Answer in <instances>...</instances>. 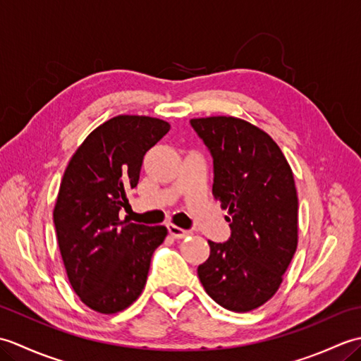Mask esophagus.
Returning a JSON list of instances; mask_svg holds the SVG:
<instances>
[{"label":"esophagus","mask_w":361,"mask_h":361,"mask_svg":"<svg viewBox=\"0 0 361 361\" xmlns=\"http://www.w3.org/2000/svg\"><path fill=\"white\" fill-rule=\"evenodd\" d=\"M167 229H169V233H171V235L175 237V239H185V237H189L190 234H192V231H189V229H183L173 224H169Z\"/></svg>","instance_id":"34e87169"}]
</instances>
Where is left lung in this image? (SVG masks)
Returning a JSON list of instances; mask_svg holds the SVG:
<instances>
[{
    "instance_id": "8db88e82",
    "label": "left lung",
    "mask_w": 361,
    "mask_h": 361,
    "mask_svg": "<svg viewBox=\"0 0 361 361\" xmlns=\"http://www.w3.org/2000/svg\"><path fill=\"white\" fill-rule=\"evenodd\" d=\"M214 159L212 195L228 209L231 237L208 240L198 278L214 301L250 312L278 291L298 247V195L291 167L264 130L233 116L190 119Z\"/></svg>"
}]
</instances>
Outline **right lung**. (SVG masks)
Returning <instances> with one entry per match:
<instances>
[{"mask_svg": "<svg viewBox=\"0 0 361 361\" xmlns=\"http://www.w3.org/2000/svg\"><path fill=\"white\" fill-rule=\"evenodd\" d=\"M169 122L119 114L91 132L68 163L60 183L54 225L68 279L80 301L111 315L132 305L147 282L150 259L166 226L119 220L128 208L144 155Z\"/></svg>", "mask_w": 361, "mask_h": 361, "instance_id": "add662e5", "label": "right lung"}]
</instances>
